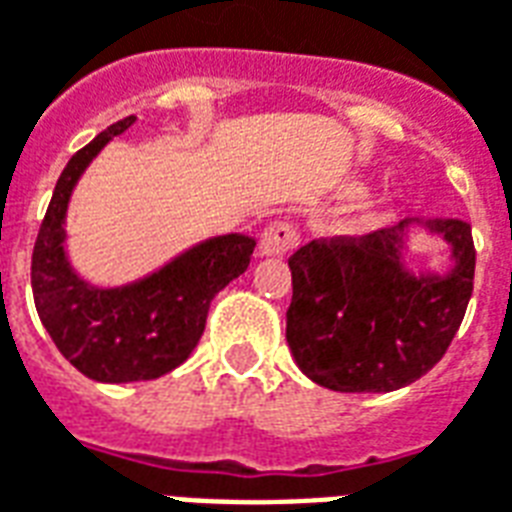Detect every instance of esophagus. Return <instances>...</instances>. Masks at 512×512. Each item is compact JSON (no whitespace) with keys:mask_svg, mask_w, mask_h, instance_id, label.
Returning <instances> with one entry per match:
<instances>
[{"mask_svg":"<svg viewBox=\"0 0 512 512\" xmlns=\"http://www.w3.org/2000/svg\"><path fill=\"white\" fill-rule=\"evenodd\" d=\"M298 246V233H295L293 225L287 222H274L263 230L260 236V255L266 257H282L287 252H293Z\"/></svg>","mask_w":512,"mask_h":512,"instance_id":"1","label":"esophagus"}]
</instances>
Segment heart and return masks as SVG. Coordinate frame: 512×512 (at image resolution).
<instances>
[{
	"instance_id": "heart-1",
	"label": "heart",
	"mask_w": 512,
	"mask_h": 512,
	"mask_svg": "<svg viewBox=\"0 0 512 512\" xmlns=\"http://www.w3.org/2000/svg\"><path fill=\"white\" fill-rule=\"evenodd\" d=\"M382 219H385V200H372V203H366V206L361 208V214H358V227H361V230H369V227L380 225Z\"/></svg>"
}]
</instances>
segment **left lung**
Listing matches in <instances>:
<instances>
[{"instance_id":"1","label":"left lung","mask_w":512,"mask_h":512,"mask_svg":"<svg viewBox=\"0 0 512 512\" xmlns=\"http://www.w3.org/2000/svg\"><path fill=\"white\" fill-rule=\"evenodd\" d=\"M410 222L312 241L290 257L287 344L298 369L328 391H399L434 369L464 320L475 279L472 227L429 219L423 230L448 244L450 263L415 274L404 263Z\"/></svg>"}]
</instances>
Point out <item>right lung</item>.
<instances>
[{
	"instance_id": "right-lung-1",
	"label": "right lung",
	"mask_w": 512,
	"mask_h": 512,
	"mask_svg": "<svg viewBox=\"0 0 512 512\" xmlns=\"http://www.w3.org/2000/svg\"><path fill=\"white\" fill-rule=\"evenodd\" d=\"M135 116L116 121L67 162L32 252V293L45 331L75 369L97 382L157 380L187 361L219 290L244 274L255 238H206L154 274L121 287L86 282L67 257V206L89 162Z\"/></svg>"
}]
</instances>
